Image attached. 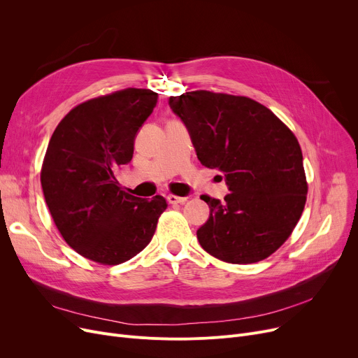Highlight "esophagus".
<instances>
[{"label": "esophagus", "mask_w": 358, "mask_h": 358, "mask_svg": "<svg viewBox=\"0 0 358 358\" xmlns=\"http://www.w3.org/2000/svg\"><path fill=\"white\" fill-rule=\"evenodd\" d=\"M166 200L171 203V204H182L187 199L185 197H180V196H176V194H169L168 197H166Z\"/></svg>", "instance_id": "1"}]
</instances>
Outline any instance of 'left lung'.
Instances as JSON below:
<instances>
[{"mask_svg":"<svg viewBox=\"0 0 358 358\" xmlns=\"http://www.w3.org/2000/svg\"><path fill=\"white\" fill-rule=\"evenodd\" d=\"M190 131L199 161L219 169L229 194L203 199L209 220L197 231L201 248L231 264L275 252L305 209L308 181L293 131L258 101L197 90L169 97Z\"/></svg>","mask_w":358,"mask_h":358,"instance_id":"left-lung-1","label":"left lung"}]
</instances>
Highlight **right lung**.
I'll use <instances>...</instances> for the list:
<instances>
[{
	"label": "right lung",
	"mask_w": 358,
	"mask_h": 358,
	"mask_svg": "<svg viewBox=\"0 0 358 358\" xmlns=\"http://www.w3.org/2000/svg\"><path fill=\"white\" fill-rule=\"evenodd\" d=\"M158 94L124 88L75 106L56 126L41 171L45 200L56 228L80 255L117 266L152 239L166 200L123 192L117 169L134 157L139 127Z\"/></svg>",
	"instance_id": "obj_1"
}]
</instances>
